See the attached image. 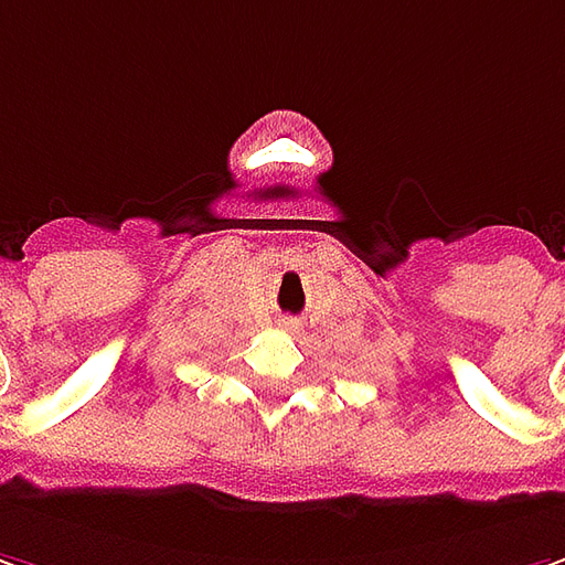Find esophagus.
Wrapping results in <instances>:
<instances>
[{"instance_id": "34e87169", "label": "esophagus", "mask_w": 565, "mask_h": 565, "mask_svg": "<svg viewBox=\"0 0 565 565\" xmlns=\"http://www.w3.org/2000/svg\"><path fill=\"white\" fill-rule=\"evenodd\" d=\"M284 328H297V321H284Z\"/></svg>"}]
</instances>
